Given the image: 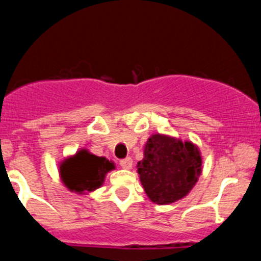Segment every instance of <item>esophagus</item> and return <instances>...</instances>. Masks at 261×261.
Here are the masks:
<instances>
[{
	"mask_svg": "<svg viewBox=\"0 0 261 261\" xmlns=\"http://www.w3.org/2000/svg\"><path fill=\"white\" fill-rule=\"evenodd\" d=\"M132 165H133V161L132 158H124L120 161V166L123 168H125V170H129V168H132Z\"/></svg>",
	"mask_w": 261,
	"mask_h": 261,
	"instance_id": "1",
	"label": "esophagus"
}]
</instances>
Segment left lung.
I'll list each match as a JSON object with an SVG mask.
<instances>
[{"label": "left lung", "mask_w": 261, "mask_h": 261, "mask_svg": "<svg viewBox=\"0 0 261 261\" xmlns=\"http://www.w3.org/2000/svg\"><path fill=\"white\" fill-rule=\"evenodd\" d=\"M137 168L149 199L161 205L171 204L196 184L201 174V155L192 142L156 133L147 140Z\"/></svg>", "instance_id": "1"}]
</instances>
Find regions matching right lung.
Instances as JSON below:
<instances>
[{"mask_svg":"<svg viewBox=\"0 0 261 261\" xmlns=\"http://www.w3.org/2000/svg\"><path fill=\"white\" fill-rule=\"evenodd\" d=\"M114 163L105 156H96L87 150H80L60 166L61 179L70 191L91 192L102 186L106 174L114 170Z\"/></svg>","mask_w":261,"mask_h":261,"instance_id":"obj_1","label":"right lung"}]
</instances>
